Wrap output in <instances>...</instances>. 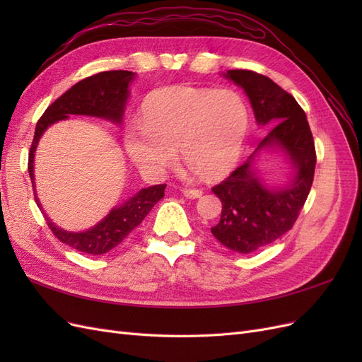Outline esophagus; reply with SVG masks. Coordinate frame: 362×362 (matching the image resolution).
Returning a JSON list of instances; mask_svg holds the SVG:
<instances>
[{
    "label": "esophagus",
    "mask_w": 362,
    "mask_h": 362,
    "mask_svg": "<svg viewBox=\"0 0 362 362\" xmlns=\"http://www.w3.org/2000/svg\"><path fill=\"white\" fill-rule=\"evenodd\" d=\"M182 194L189 199H198L202 196V190H199V189H182Z\"/></svg>",
    "instance_id": "1"
}]
</instances>
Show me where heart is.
Wrapping results in <instances>:
<instances>
[{
	"label": "heart",
	"mask_w": 362,
	"mask_h": 362,
	"mask_svg": "<svg viewBox=\"0 0 362 362\" xmlns=\"http://www.w3.org/2000/svg\"><path fill=\"white\" fill-rule=\"evenodd\" d=\"M249 112L237 92L208 87L169 86L152 92L141 105V127H128L129 157L151 177L185 163L205 178L231 172L243 152Z\"/></svg>",
	"instance_id": "b5f03b06"
}]
</instances>
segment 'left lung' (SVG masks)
Here are the masks:
<instances>
[{
  "label": "left lung",
  "instance_id": "obj_1",
  "mask_svg": "<svg viewBox=\"0 0 362 362\" xmlns=\"http://www.w3.org/2000/svg\"><path fill=\"white\" fill-rule=\"evenodd\" d=\"M225 76L245 90L257 124L272 127L247 161L211 189L222 201L221 221L211 234L237 254H250L293 228L313 185L315 148L306 115L288 92L246 69L226 71ZM273 147L286 151L295 169L282 188H267L255 169L256 152Z\"/></svg>",
  "mask_w": 362,
  "mask_h": 362
}]
</instances>
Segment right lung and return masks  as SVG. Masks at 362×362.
<instances>
[{
	"label": "right lung",
	"mask_w": 362,
	"mask_h": 362,
	"mask_svg": "<svg viewBox=\"0 0 362 362\" xmlns=\"http://www.w3.org/2000/svg\"><path fill=\"white\" fill-rule=\"evenodd\" d=\"M134 72L129 71H105L87 76V78L74 84L68 92H64L59 100L47 108L36 125L35 139H33L28 152V173L33 189H35V152L39 139L45 133V129L57 120L68 119L69 115L103 117L119 125L122 122L127 100L129 96V84L134 80ZM164 189H166V184L141 189L125 204L113 208L100 223L83 233L66 231V229L54 225L45 211L42 210L36 193L35 199L42 213L45 214L52 234L62 243L84 252V254L103 255L122 243L128 234L141 223L151 211V208L164 196Z\"/></svg>",
	"instance_id": "add662e5"
}]
</instances>
